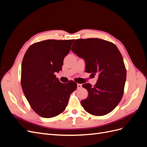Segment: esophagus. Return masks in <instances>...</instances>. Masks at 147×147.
Segmentation results:
<instances>
[{"label": "esophagus", "instance_id": "1", "mask_svg": "<svg viewBox=\"0 0 147 147\" xmlns=\"http://www.w3.org/2000/svg\"><path fill=\"white\" fill-rule=\"evenodd\" d=\"M82 87V84H77V89H80Z\"/></svg>", "mask_w": 147, "mask_h": 147}]
</instances>
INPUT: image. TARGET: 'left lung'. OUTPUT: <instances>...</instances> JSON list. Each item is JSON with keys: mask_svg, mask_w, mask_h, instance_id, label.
<instances>
[{"mask_svg": "<svg viewBox=\"0 0 147 147\" xmlns=\"http://www.w3.org/2000/svg\"><path fill=\"white\" fill-rule=\"evenodd\" d=\"M71 50L86 64L85 71L98 80L92 87L84 83L88 96L81 101L87 112L96 116L109 113L121 100L126 70L121 53L115 44L100 38L77 39Z\"/></svg>", "mask_w": 147, "mask_h": 147, "instance_id": "1", "label": "left lung"}]
</instances>
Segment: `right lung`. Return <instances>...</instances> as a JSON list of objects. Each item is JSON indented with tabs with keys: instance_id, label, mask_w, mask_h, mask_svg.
I'll return each instance as SVG.
<instances>
[{
	"instance_id": "add662e5",
	"label": "right lung",
	"mask_w": 147,
	"mask_h": 147,
	"mask_svg": "<svg viewBox=\"0 0 147 147\" xmlns=\"http://www.w3.org/2000/svg\"><path fill=\"white\" fill-rule=\"evenodd\" d=\"M74 40H47L29 47L21 64V86L32 109L43 118L64 112L77 83H62L55 73L62 70Z\"/></svg>"
}]
</instances>
